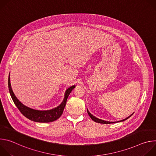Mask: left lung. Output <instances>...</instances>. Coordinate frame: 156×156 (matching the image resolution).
<instances>
[{
	"label": "left lung",
	"instance_id": "obj_1",
	"mask_svg": "<svg viewBox=\"0 0 156 156\" xmlns=\"http://www.w3.org/2000/svg\"><path fill=\"white\" fill-rule=\"evenodd\" d=\"M87 113H88V115H90V117H91V119L93 120V121H94L95 122H97V123H102V124H110V123H117V122H123V121H124V120H126V119H128V118H129L133 114H131L130 116H129V117H128L127 118H126V119H123V120H120V121H118V122H108V121H105V120H101V119H98V118H96V117H94V116H93L90 112H89L88 111V110L87 109Z\"/></svg>",
	"mask_w": 156,
	"mask_h": 156
}]
</instances>
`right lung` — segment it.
<instances>
[{"instance_id": "obj_1", "label": "right lung", "mask_w": 156, "mask_h": 156, "mask_svg": "<svg viewBox=\"0 0 156 156\" xmlns=\"http://www.w3.org/2000/svg\"><path fill=\"white\" fill-rule=\"evenodd\" d=\"M8 84H9V92L12 97V99L13 102L15 103V105L20 111V112L25 117L28 118L29 120L36 122H40V123L52 122L57 120L58 118H60L63 113V111L66 105V100H67V98L69 94H70L71 91L75 87V86L73 85L66 90L65 93L64 99L62 102L57 107L51 110H35V109H33L31 108L28 107L27 106L22 104L16 98V97L15 96V94L12 91V89L11 87L10 75L9 76Z\"/></svg>"}]
</instances>
